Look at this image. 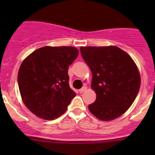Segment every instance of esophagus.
<instances>
[{
    "label": "esophagus",
    "instance_id": "obj_1",
    "mask_svg": "<svg viewBox=\"0 0 155 155\" xmlns=\"http://www.w3.org/2000/svg\"><path fill=\"white\" fill-rule=\"evenodd\" d=\"M86 90H87V87H82L81 88V89L79 90V92H80V93H83V92H84V91H85Z\"/></svg>",
    "mask_w": 155,
    "mask_h": 155
}]
</instances>
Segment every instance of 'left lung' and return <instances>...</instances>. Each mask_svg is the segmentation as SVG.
I'll list each match as a JSON object with an SVG mask.
<instances>
[{
	"label": "left lung",
	"mask_w": 155,
	"mask_h": 155,
	"mask_svg": "<svg viewBox=\"0 0 155 155\" xmlns=\"http://www.w3.org/2000/svg\"><path fill=\"white\" fill-rule=\"evenodd\" d=\"M80 50L91 71V87L96 93L90 112L103 121L118 118L130 107L140 87L136 64L114 46H81Z\"/></svg>",
	"instance_id": "left-lung-1"
}]
</instances>
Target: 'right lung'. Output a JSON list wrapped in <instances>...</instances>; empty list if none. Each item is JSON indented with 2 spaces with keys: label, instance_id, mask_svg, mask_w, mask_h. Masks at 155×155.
<instances>
[{
  "label": "right lung",
  "instance_id": "obj_1",
  "mask_svg": "<svg viewBox=\"0 0 155 155\" xmlns=\"http://www.w3.org/2000/svg\"><path fill=\"white\" fill-rule=\"evenodd\" d=\"M78 56L72 46H44L21 63L18 84L23 102L39 118L51 120L64 114L76 93L69 85L68 68Z\"/></svg>",
  "mask_w": 155,
  "mask_h": 155
}]
</instances>
